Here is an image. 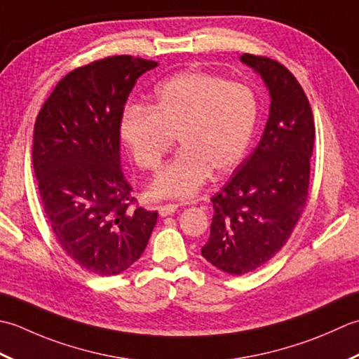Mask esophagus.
Masks as SVG:
<instances>
[{
  "mask_svg": "<svg viewBox=\"0 0 359 359\" xmlns=\"http://www.w3.org/2000/svg\"><path fill=\"white\" fill-rule=\"evenodd\" d=\"M177 209H178V204H164V206L158 208V212L161 217H167V215H172Z\"/></svg>",
  "mask_w": 359,
  "mask_h": 359,
  "instance_id": "34e87169",
  "label": "esophagus"
}]
</instances>
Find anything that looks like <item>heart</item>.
<instances>
[{"instance_id": "heart-1", "label": "heart", "mask_w": 359, "mask_h": 359, "mask_svg": "<svg viewBox=\"0 0 359 359\" xmlns=\"http://www.w3.org/2000/svg\"><path fill=\"white\" fill-rule=\"evenodd\" d=\"M257 118L250 86L206 71H184L156 88L153 107L123 108L119 136L144 170H156L178 137L181 151L149 192L155 198H190L212 170L228 173L243 159Z\"/></svg>"}]
</instances>
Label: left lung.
I'll list each match as a JSON object with an SVG mask.
<instances>
[{
  "label": "left lung",
  "mask_w": 359,
  "mask_h": 359,
  "mask_svg": "<svg viewBox=\"0 0 359 359\" xmlns=\"http://www.w3.org/2000/svg\"><path fill=\"white\" fill-rule=\"evenodd\" d=\"M240 62L262 77L269 116L260 142L220 194L203 257L223 273H252L282 250L304 212L314 145L311 107L296 77L266 57Z\"/></svg>",
  "instance_id": "obj_1"
}]
</instances>
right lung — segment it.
Here are the masks:
<instances>
[{"mask_svg": "<svg viewBox=\"0 0 359 359\" xmlns=\"http://www.w3.org/2000/svg\"><path fill=\"white\" fill-rule=\"evenodd\" d=\"M158 63L131 55L93 62L65 76L34 126L32 163L48 222L62 250L99 276L141 257L158 212L130 208L121 169L119 121L136 80Z\"/></svg>", "mask_w": 359, "mask_h": 359, "instance_id": "obj_1", "label": "right lung"}]
</instances>
